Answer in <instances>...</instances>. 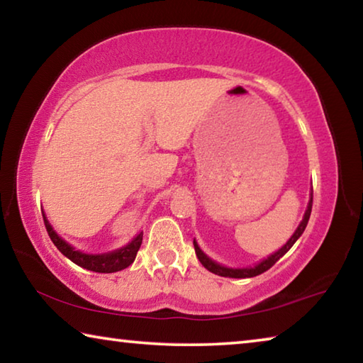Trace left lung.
Segmentation results:
<instances>
[{
	"mask_svg": "<svg viewBox=\"0 0 363 363\" xmlns=\"http://www.w3.org/2000/svg\"><path fill=\"white\" fill-rule=\"evenodd\" d=\"M311 211H312V195H311V200H309V205H307V210L304 213V218L301 220V224L298 225V229L294 230V233L291 235L290 240H288L284 247H281L279 251H275L274 255H270L267 259H262L259 264H256L253 267H243V269H232V267H225V266H220L216 261H213L208 257L203 251L200 250L199 245L194 240V247H195V253L196 257H199V261L203 264V267L210 270V272L220 275V277H230V279H250V277H256V275H259L262 272H266L267 269H270L274 266L275 262H277L281 256H284L288 250H290L294 242L298 240V238L303 235V232L306 229L307 223H309V218H311Z\"/></svg>",
	"mask_w": 363,
	"mask_h": 363,
	"instance_id": "obj_1",
	"label": "left lung"
}]
</instances>
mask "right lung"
I'll return each mask as SVG.
<instances>
[{"mask_svg":"<svg viewBox=\"0 0 363 363\" xmlns=\"http://www.w3.org/2000/svg\"><path fill=\"white\" fill-rule=\"evenodd\" d=\"M43 219H45V225L49 237H51L52 243L56 245L60 253H62L65 257H69L72 262L78 264L79 267L93 270V272L112 274V272H118V270L126 269L128 266H131L134 259H136L140 243H143V232H140L123 248L110 251V253H102V255H86L83 251H78L73 248L72 245H69L64 240V238H60L56 233V230L51 227V224H49V220L46 219L45 214H43Z\"/></svg>","mask_w":363,"mask_h":363,"instance_id":"add662e5","label":"right lung"}]
</instances>
